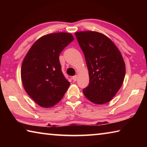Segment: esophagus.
<instances>
[{"instance_id":"1","label":"esophagus","mask_w":147,"mask_h":147,"mask_svg":"<svg viewBox=\"0 0 147 147\" xmlns=\"http://www.w3.org/2000/svg\"><path fill=\"white\" fill-rule=\"evenodd\" d=\"M77 77H78V76H77V75H75V76H73V78H73V80L74 82H76V81Z\"/></svg>"}]
</instances>
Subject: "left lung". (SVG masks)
<instances>
[{
  "mask_svg": "<svg viewBox=\"0 0 147 147\" xmlns=\"http://www.w3.org/2000/svg\"><path fill=\"white\" fill-rule=\"evenodd\" d=\"M85 56L89 84L83 89L91 102L104 104L112 100L123 85L126 67L121 52L113 42L98 32H75Z\"/></svg>",
  "mask_w": 147,
  "mask_h": 147,
  "instance_id": "1",
  "label": "left lung"
}]
</instances>
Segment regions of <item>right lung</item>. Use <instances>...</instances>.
<instances>
[{"label": "right lung", "mask_w": 147, "mask_h": 147, "mask_svg": "<svg viewBox=\"0 0 147 147\" xmlns=\"http://www.w3.org/2000/svg\"><path fill=\"white\" fill-rule=\"evenodd\" d=\"M73 40V35L66 32L45 35L32 45L24 57L21 70L23 88L42 108L58 104L70 86L61 72L59 56Z\"/></svg>", "instance_id": "add662e5"}]
</instances>
